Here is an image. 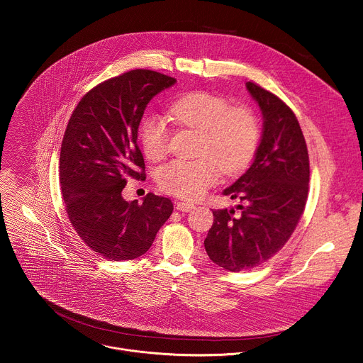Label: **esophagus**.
Wrapping results in <instances>:
<instances>
[{
	"label": "esophagus",
	"instance_id": "34e87169",
	"mask_svg": "<svg viewBox=\"0 0 363 363\" xmlns=\"http://www.w3.org/2000/svg\"><path fill=\"white\" fill-rule=\"evenodd\" d=\"M194 208H195V205L192 202H186V201L177 202V210H179L182 213H188V211H191Z\"/></svg>",
	"mask_w": 363,
	"mask_h": 363
}]
</instances>
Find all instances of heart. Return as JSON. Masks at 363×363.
I'll use <instances>...</instances> for the list:
<instances>
[{
	"label": "heart",
	"instance_id": "1",
	"mask_svg": "<svg viewBox=\"0 0 363 363\" xmlns=\"http://www.w3.org/2000/svg\"><path fill=\"white\" fill-rule=\"evenodd\" d=\"M168 118L181 128L199 132L196 160H175L158 172V185L185 199H196L211 188L220 169L224 175L241 172L258 145L260 126L254 112L210 91H191L168 108ZM139 140L146 158L161 161L168 153L169 129L160 116H146L139 126Z\"/></svg>",
	"mask_w": 363,
	"mask_h": 363
}]
</instances>
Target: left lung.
<instances>
[{
    "mask_svg": "<svg viewBox=\"0 0 363 363\" xmlns=\"http://www.w3.org/2000/svg\"><path fill=\"white\" fill-rule=\"evenodd\" d=\"M247 90L263 113V136L251 167L224 195L238 198L240 213L214 210L203 245L220 267L238 273L267 262L289 241L308 194L307 145L293 111L252 82Z\"/></svg>",
    "mask_w": 363,
    "mask_h": 363,
    "instance_id": "left-lung-1",
    "label": "left lung"
}]
</instances>
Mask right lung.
<instances>
[{
	"mask_svg": "<svg viewBox=\"0 0 363 363\" xmlns=\"http://www.w3.org/2000/svg\"><path fill=\"white\" fill-rule=\"evenodd\" d=\"M177 80L136 69L89 90L72 113L60 150V185L79 237L108 260L145 254L171 217L169 198L125 201L126 178L145 179L138 128L150 99Z\"/></svg>",
	"mask_w": 363,
	"mask_h": 363,
	"instance_id": "add662e5",
	"label": "right lung"
}]
</instances>
